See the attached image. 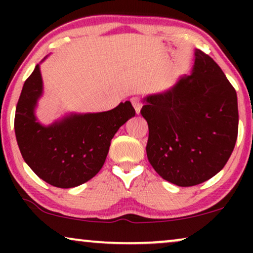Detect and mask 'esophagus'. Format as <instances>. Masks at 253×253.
I'll use <instances>...</instances> for the list:
<instances>
[{
	"mask_svg": "<svg viewBox=\"0 0 253 253\" xmlns=\"http://www.w3.org/2000/svg\"><path fill=\"white\" fill-rule=\"evenodd\" d=\"M131 103H132L134 110H136V114H139L140 113V109H141V101L139 98H137V96H134V98L131 99Z\"/></svg>",
	"mask_w": 253,
	"mask_h": 253,
	"instance_id": "34e87169",
	"label": "esophagus"
}]
</instances>
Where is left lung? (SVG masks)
Here are the masks:
<instances>
[{
    "mask_svg": "<svg viewBox=\"0 0 253 253\" xmlns=\"http://www.w3.org/2000/svg\"><path fill=\"white\" fill-rule=\"evenodd\" d=\"M192 74L170 89L144 99L147 158L154 170L178 186L216 175L233 153L238 133L236 91L221 68L195 51Z\"/></svg>",
    "mask_w": 253,
    "mask_h": 253,
    "instance_id": "8db88e82",
    "label": "left lung"
}]
</instances>
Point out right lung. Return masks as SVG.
I'll return each instance as SVG.
<instances>
[{"label": "right lung", "mask_w": 253, "mask_h": 253, "mask_svg": "<svg viewBox=\"0 0 253 253\" xmlns=\"http://www.w3.org/2000/svg\"><path fill=\"white\" fill-rule=\"evenodd\" d=\"M42 94L39 64L24 83L16 107L15 132L20 153L29 167L48 184L75 188L98 174L117 130L134 116L130 101L108 112L71 114L44 126L34 115Z\"/></svg>", "instance_id": "1"}]
</instances>
